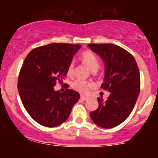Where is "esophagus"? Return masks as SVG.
<instances>
[{
    "mask_svg": "<svg viewBox=\"0 0 158 158\" xmlns=\"http://www.w3.org/2000/svg\"><path fill=\"white\" fill-rule=\"evenodd\" d=\"M81 99H83V100H87V99H88V97H85V96L81 95Z\"/></svg>",
    "mask_w": 158,
    "mask_h": 158,
    "instance_id": "obj_1",
    "label": "esophagus"
}]
</instances>
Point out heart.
Instances as JSON below:
<instances>
[{"label":"heart","instance_id":"b5f03b06","mask_svg":"<svg viewBox=\"0 0 158 158\" xmlns=\"http://www.w3.org/2000/svg\"><path fill=\"white\" fill-rule=\"evenodd\" d=\"M81 59L85 64L91 70L92 72L96 71L99 67V61L97 56L90 50H85L81 54ZM74 72V63L71 61L68 67L67 73L68 76H73ZM94 83L91 81L77 79L72 83V88L81 94H88L90 89L94 87Z\"/></svg>","mask_w":158,"mask_h":158}]
</instances>
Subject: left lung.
<instances>
[{
    "mask_svg": "<svg viewBox=\"0 0 158 158\" xmlns=\"http://www.w3.org/2000/svg\"><path fill=\"white\" fill-rule=\"evenodd\" d=\"M92 51L102 57L106 64L103 90L110 92L106 101L97 99L99 107L90 113L97 126L110 128L128 118L137 102L140 90V77L134 56L113 44H89Z\"/></svg>",
    "mask_w": 158,
    "mask_h": 158,
    "instance_id": "left-lung-1",
    "label": "left lung"
}]
</instances>
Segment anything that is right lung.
Instances as JSON below:
<instances>
[{"label": "right lung", "instance_id": "obj_1", "mask_svg": "<svg viewBox=\"0 0 158 158\" xmlns=\"http://www.w3.org/2000/svg\"><path fill=\"white\" fill-rule=\"evenodd\" d=\"M79 44H50L29 52L19 75L18 90L23 106L34 120L45 127H56L67 120L80 95L68 89L55 91L62 83L69 64Z\"/></svg>", "mask_w": 158, "mask_h": 158}]
</instances>
